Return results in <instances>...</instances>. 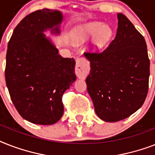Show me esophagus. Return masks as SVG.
Masks as SVG:
<instances>
[{
	"label": "esophagus",
	"mask_w": 155,
	"mask_h": 155,
	"mask_svg": "<svg viewBox=\"0 0 155 155\" xmlns=\"http://www.w3.org/2000/svg\"><path fill=\"white\" fill-rule=\"evenodd\" d=\"M75 74L79 79H84L88 74V67L83 63L82 58H78L76 60Z\"/></svg>",
	"instance_id": "obj_1"
}]
</instances>
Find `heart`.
I'll use <instances>...</instances> for the list:
<instances>
[{
  "mask_svg": "<svg viewBox=\"0 0 155 155\" xmlns=\"http://www.w3.org/2000/svg\"><path fill=\"white\" fill-rule=\"evenodd\" d=\"M88 48L97 51L105 46L113 36V30L108 24L94 21L78 25L73 30L71 37L76 43H82L92 37Z\"/></svg>",
  "mask_w": 155,
  "mask_h": 155,
  "instance_id": "obj_1",
  "label": "heart"
}]
</instances>
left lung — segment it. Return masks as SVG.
<instances>
[{
    "mask_svg": "<svg viewBox=\"0 0 155 155\" xmlns=\"http://www.w3.org/2000/svg\"><path fill=\"white\" fill-rule=\"evenodd\" d=\"M117 35L101 53H85L90 62L87 89L101 120L129 117L144 103L148 92L150 60L147 43L132 22L117 13Z\"/></svg>",
    "mask_w": 155,
    "mask_h": 155,
    "instance_id": "obj_1",
    "label": "left lung"
}]
</instances>
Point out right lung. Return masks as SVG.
Returning a JSON list of instances; mask_svg holds the SVG:
<instances>
[{
    "mask_svg": "<svg viewBox=\"0 0 155 155\" xmlns=\"http://www.w3.org/2000/svg\"><path fill=\"white\" fill-rule=\"evenodd\" d=\"M62 12L43 8L30 13L13 32L6 54V86L25 120L53 125L63 114L62 97L76 80L75 61L63 58L44 33L59 35Z\"/></svg>",
    "mask_w": 155,
    "mask_h": 155,
    "instance_id": "right-lung-1",
    "label": "right lung"
}]
</instances>
